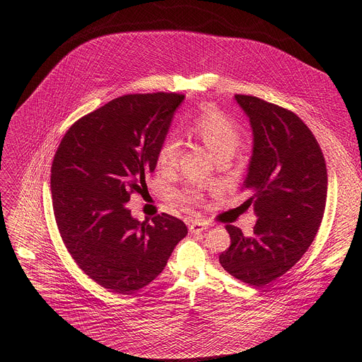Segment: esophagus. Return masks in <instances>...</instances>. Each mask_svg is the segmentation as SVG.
Masks as SVG:
<instances>
[{"mask_svg": "<svg viewBox=\"0 0 362 362\" xmlns=\"http://www.w3.org/2000/svg\"><path fill=\"white\" fill-rule=\"evenodd\" d=\"M208 228H209V223H208V222H204V221H202V219H194V221H192L190 225H189V232H190V233H200V232L206 230Z\"/></svg>", "mask_w": 362, "mask_h": 362, "instance_id": "34e87169", "label": "esophagus"}]
</instances>
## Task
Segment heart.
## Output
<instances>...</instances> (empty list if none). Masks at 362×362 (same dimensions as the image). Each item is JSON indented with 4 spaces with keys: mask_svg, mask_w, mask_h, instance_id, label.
<instances>
[{
    "mask_svg": "<svg viewBox=\"0 0 362 362\" xmlns=\"http://www.w3.org/2000/svg\"><path fill=\"white\" fill-rule=\"evenodd\" d=\"M192 133L215 154L216 159L232 156L240 141V133L236 123L216 109H208L202 113L193 122ZM180 151L182 144L179 139L173 136L168 137L158 150L156 160L159 169H173L179 162ZM176 197L187 204H199L202 202L200 192L192 187L177 192Z\"/></svg>",
    "mask_w": 362,
    "mask_h": 362,
    "instance_id": "obj_1",
    "label": "heart"
}]
</instances>
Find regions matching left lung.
<instances>
[{"label":"left lung","mask_w":362,"mask_h":362,"mask_svg":"<svg viewBox=\"0 0 362 362\" xmlns=\"http://www.w3.org/2000/svg\"><path fill=\"white\" fill-rule=\"evenodd\" d=\"M235 100L253 134L243 189L253 193L245 203L253 204L257 221L249 238L226 225L230 246L219 262L236 279L262 288L311 246L325 211L327 166L317 139L295 113L253 95Z\"/></svg>","instance_id":"obj_1"}]
</instances>
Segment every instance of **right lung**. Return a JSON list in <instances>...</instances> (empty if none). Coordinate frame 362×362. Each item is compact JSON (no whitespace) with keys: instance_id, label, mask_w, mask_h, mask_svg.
I'll use <instances>...</instances> for the list:
<instances>
[{"instance_id":"obj_1","label":"right lung","mask_w":362,"mask_h":362,"mask_svg":"<svg viewBox=\"0 0 362 362\" xmlns=\"http://www.w3.org/2000/svg\"><path fill=\"white\" fill-rule=\"evenodd\" d=\"M185 95L127 94L77 120L51 166L53 209L62 239L78 268L103 288L130 295L156 279L186 225L168 214L151 222L126 203L141 193L158 165Z\"/></svg>"}]
</instances>
